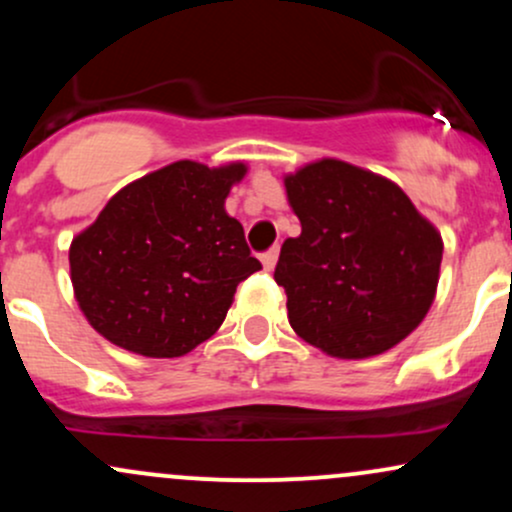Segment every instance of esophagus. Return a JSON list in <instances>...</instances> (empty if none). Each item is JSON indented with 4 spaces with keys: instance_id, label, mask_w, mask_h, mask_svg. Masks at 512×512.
<instances>
[{
    "instance_id": "34e87169",
    "label": "esophagus",
    "mask_w": 512,
    "mask_h": 512,
    "mask_svg": "<svg viewBox=\"0 0 512 512\" xmlns=\"http://www.w3.org/2000/svg\"><path fill=\"white\" fill-rule=\"evenodd\" d=\"M276 260H279V250L272 248V250L264 252V255H262V264H264V269H267V272H272V269L276 267Z\"/></svg>"
}]
</instances>
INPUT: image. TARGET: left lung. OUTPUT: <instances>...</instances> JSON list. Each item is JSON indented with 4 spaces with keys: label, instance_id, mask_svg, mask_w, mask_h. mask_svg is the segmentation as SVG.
I'll use <instances>...</instances> for the list:
<instances>
[{
    "label": "left lung",
    "instance_id": "left-lung-1",
    "mask_svg": "<svg viewBox=\"0 0 512 512\" xmlns=\"http://www.w3.org/2000/svg\"><path fill=\"white\" fill-rule=\"evenodd\" d=\"M301 236L274 279L293 332L334 358H368L421 325L440 279L443 238L397 182L339 158L284 175Z\"/></svg>",
    "mask_w": 512,
    "mask_h": 512
}]
</instances>
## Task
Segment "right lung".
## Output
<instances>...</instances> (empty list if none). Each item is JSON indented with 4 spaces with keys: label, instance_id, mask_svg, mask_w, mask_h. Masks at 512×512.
<instances>
[{
    "label": "right lung",
    "instance_id": "obj_1",
    "mask_svg": "<svg viewBox=\"0 0 512 512\" xmlns=\"http://www.w3.org/2000/svg\"><path fill=\"white\" fill-rule=\"evenodd\" d=\"M243 161H175L129 182L69 245L81 313L101 337L151 358L185 356L226 320L238 284L262 269L226 197Z\"/></svg>",
    "mask_w": 512,
    "mask_h": 512
}]
</instances>
